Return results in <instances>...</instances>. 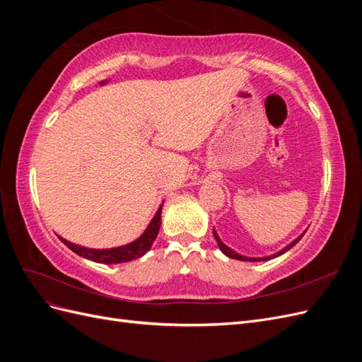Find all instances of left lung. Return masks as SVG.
<instances>
[{
    "mask_svg": "<svg viewBox=\"0 0 362 362\" xmlns=\"http://www.w3.org/2000/svg\"><path fill=\"white\" fill-rule=\"evenodd\" d=\"M213 234H214V238H216V242H217V245H218V247H221V250L223 252V254L226 255V257H229V258H234V259H238V261H267V259H272V258H276V257H279V255H282V254H286L287 250H290L296 243L299 242V240L303 237V234L302 235H299L298 238L296 240H293V242L290 243V245H287L286 247L284 249H281L279 252H276V254H273V255H269V257H258V258H249V257H243V255H240V254H237V252H234L231 247H228L221 238H218V235H217V233H216V229H213Z\"/></svg>",
    "mask_w": 362,
    "mask_h": 362,
    "instance_id": "8db88e82",
    "label": "left lung"
}]
</instances>
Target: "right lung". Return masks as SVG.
<instances>
[{
    "label": "right lung",
    "mask_w": 362,
    "mask_h": 362,
    "mask_svg": "<svg viewBox=\"0 0 362 362\" xmlns=\"http://www.w3.org/2000/svg\"><path fill=\"white\" fill-rule=\"evenodd\" d=\"M160 225H161V205L157 210L154 218H152L151 223L145 229V233L141 234L137 240H134V242H131L125 246L112 247V249H89V247L71 243L63 237H59V238L72 252H75L76 255H80L83 258L92 259L95 262H103V264H119V262H127V261L144 257L151 249L154 240L157 238Z\"/></svg>",
    "instance_id": "right-lung-1"
}]
</instances>
